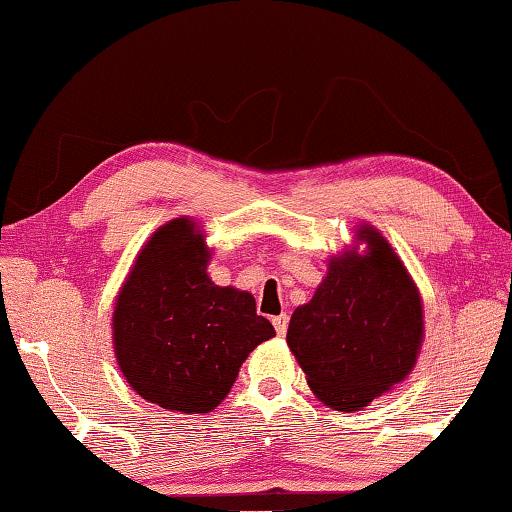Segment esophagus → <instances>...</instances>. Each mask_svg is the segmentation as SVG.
Segmentation results:
<instances>
[{
  "mask_svg": "<svg viewBox=\"0 0 512 512\" xmlns=\"http://www.w3.org/2000/svg\"><path fill=\"white\" fill-rule=\"evenodd\" d=\"M272 325H274V330H277V335H286V330H288V316H286V314L274 316V318H272Z\"/></svg>",
  "mask_w": 512,
  "mask_h": 512,
  "instance_id": "obj_1",
  "label": "esophagus"
}]
</instances>
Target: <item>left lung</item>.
I'll return each instance as SVG.
<instances>
[{"instance_id":"obj_1","label":"left lung","mask_w":512,"mask_h":512,"mask_svg":"<svg viewBox=\"0 0 512 512\" xmlns=\"http://www.w3.org/2000/svg\"><path fill=\"white\" fill-rule=\"evenodd\" d=\"M422 339L416 281L369 224L355 228V247L330 256L314 298L293 311L286 332L311 392L344 413L365 409L402 383L416 367Z\"/></svg>"}]
</instances>
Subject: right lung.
<instances>
[{
    "mask_svg": "<svg viewBox=\"0 0 512 512\" xmlns=\"http://www.w3.org/2000/svg\"><path fill=\"white\" fill-rule=\"evenodd\" d=\"M210 258L194 219H170L138 251L115 298L117 365L131 388L161 409H217L247 355L274 337L272 323L256 314L254 295L214 284Z\"/></svg>",
    "mask_w": 512,
    "mask_h": 512,
    "instance_id": "1",
    "label": "right lung"
}]
</instances>
